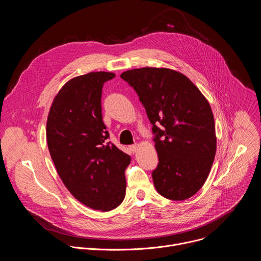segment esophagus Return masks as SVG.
<instances>
[{"mask_svg": "<svg viewBox=\"0 0 261 261\" xmlns=\"http://www.w3.org/2000/svg\"><path fill=\"white\" fill-rule=\"evenodd\" d=\"M129 150L132 152V153H135L137 151V144H132V145H129Z\"/></svg>", "mask_w": 261, "mask_h": 261, "instance_id": "34e87169", "label": "esophagus"}]
</instances>
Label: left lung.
Instances as JSON below:
<instances>
[{
	"label": "left lung",
	"instance_id": "8db88e82",
	"mask_svg": "<svg viewBox=\"0 0 261 261\" xmlns=\"http://www.w3.org/2000/svg\"><path fill=\"white\" fill-rule=\"evenodd\" d=\"M121 79L134 89L153 125L156 190L171 200L190 198L206 180L216 154L207 100L188 77L166 68L128 70Z\"/></svg>",
	"mask_w": 261,
	"mask_h": 261
}]
</instances>
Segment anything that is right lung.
I'll return each mask as SVG.
<instances>
[{
  "mask_svg": "<svg viewBox=\"0 0 261 261\" xmlns=\"http://www.w3.org/2000/svg\"><path fill=\"white\" fill-rule=\"evenodd\" d=\"M115 73L91 72L69 81L50 107L46 139L57 171L70 193L108 212L125 198L131 158L110 141L102 120L103 85Z\"/></svg>",
  "mask_w": 261,
  "mask_h": 261,
  "instance_id": "obj_1",
  "label": "right lung"
}]
</instances>
